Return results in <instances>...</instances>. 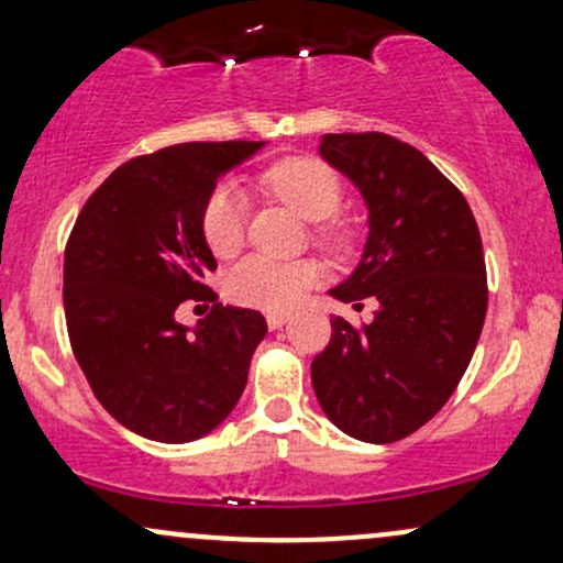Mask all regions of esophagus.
Segmentation results:
<instances>
[{"mask_svg": "<svg viewBox=\"0 0 563 563\" xmlns=\"http://www.w3.org/2000/svg\"><path fill=\"white\" fill-rule=\"evenodd\" d=\"M283 322H288V312H267V325L273 328H283Z\"/></svg>", "mask_w": 563, "mask_h": 563, "instance_id": "34e87169", "label": "esophagus"}]
</instances>
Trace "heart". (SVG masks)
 <instances>
[{
	"label": "heart",
	"mask_w": 563,
	"mask_h": 563,
	"mask_svg": "<svg viewBox=\"0 0 563 563\" xmlns=\"http://www.w3.org/2000/svg\"><path fill=\"white\" fill-rule=\"evenodd\" d=\"M264 187L273 196L286 200L309 222L331 219L341 206V183L335 172L320 158L296 156L275 164L264 174ZM320 235L333 241L335 232L322 224ZM203 238L217 256H232L245 238V200L232 185L211 192L203 206ZM322 269L312 260H273L254 254L238 262L228 273L230 299L245 307L286 312L303 299L309 288L320 280Z\"/></svg>",
	"instance_id": "1"
}]
</instances>
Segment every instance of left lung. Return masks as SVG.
<instances>
[{
  "label": "left lung",
  "mask_w": 563,
  "mask_h": 563,
  "mask_svg": "<svg viewBox=\"0 0 563 563\" xmlns=\"http://www.w3.org/2000/svg\"><path fill=\"white\" fill-rule=\"evenodd\" d=\"M322 161L360 190L367 238L357 267L328 290L371 325L331 320L312 386L331 423L371 444L397 442L442 410L474 357L487 314V269L466 198L407 142L380 132L322 134Z\"/></svg>",
  "instance_id": "8db88e82"
}]
</instances>
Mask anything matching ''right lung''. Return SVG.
I'll list each match as a JSON object with an SVG mask.
<instances>
[{
    "label": "right lung",
    "instance_id": "1",
    "mask_svg": "<svg viewBox=\"0 0 563 563\" xmlns=\"http://www.w3.org/2000/svg\"><path fill=\"white\" fill-rule=\"evenodd\" d=\"M264 142H185L126 161L84 203L66 245L63 303L70 346L100 405L134 434L183 444L238 405L267 322L224 307L206 286L217 260L203 206ZM211 300L196 327L179 302Z\"/></svg>",
    "mask_w": 563,
    "mask_h": 563
}]
</instances>
